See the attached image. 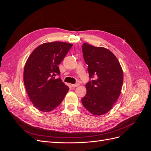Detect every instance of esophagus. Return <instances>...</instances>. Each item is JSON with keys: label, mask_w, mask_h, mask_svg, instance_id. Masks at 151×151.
Here are the masks:
<instances>
[{"label": "esophagus", "mask_w": 151, "mask_h": 151, "mask_svg": "<svg viewBox=\"0 0 151 151\" xmlns=\"http://www.w3.org/2000/svg\"><path fill=\"white\" fill-rule=\"evenodd\" d=\"M79 86V83H76V84H72V87H77Z\"/></svg>", "instance_id": "obj_1"}]
</instances>
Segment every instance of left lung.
I'll return each mask as SVG.
<instances>
[{
	"mask_svg": "<svg viewBox=\"0 0 151 151\" xmlns=\"http://www.w3.org/2000/svg\"><path fill=\"white\" fill-rule=\"evenodd\" d=\"M84 61L90 80L82 99L84 107L94 115H102L111 109L120 94L123 74L119 62L111 51L103 47L83 45Z\"/></svg>",
	"mask_w": 151,
	"mask_h": 151,
	"instance_id": "1",
	"label": "left lung"
}]
</instances>
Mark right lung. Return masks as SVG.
<instances>
[{"label":"right lung","instance_id":"1","mask_svg":"<svg viewBox=\"0 0 151 151\" xmlns=\"http://www.w3.org/2000/svg\"><path fill=\"white\" fill-rule=\"evenodd\" d=\"M72 44L54 42L35 48L28 58L24 69V84L31 101L39 110L49 112L61 103L68 87L62 81L58 65Z\"/></svg>","mask_w":151,"mask_h":151}]
</instances>
